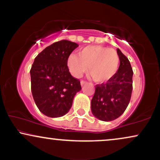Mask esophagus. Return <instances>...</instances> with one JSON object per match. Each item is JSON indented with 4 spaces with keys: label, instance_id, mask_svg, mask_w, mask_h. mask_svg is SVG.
Listing matches in <instances>:
<instances>
[{
    "label": "esophagus",
    "instance_id": "obj_1",
    "mask_svg": "<svg viewBox=\"0 0 160 160\" xmlns=\"http://www.w3.org/2000/svg\"><path fill=\"white\" fill-rule=\"evenodd\" d=\"M86 83H87L86 81H84V80L81 81V85H82V86H83V85H84V84H86Z\"/></svg>",
    "mask_w": 160,
    "mask_h": 160
}]
</instances>
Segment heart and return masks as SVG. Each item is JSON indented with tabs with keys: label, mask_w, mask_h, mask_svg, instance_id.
Here are the masks:
<instances>
[{
	"label": "heart",
	"mask_w": 160,
	"mask_h": 160,
	"mask_svg": "<svg viewBox=\"0 0 160 160\" xmlns=\"http://www.w3.org/2000/svg\"><path fill=\"white\" fill-rule=\"evenodd\" d=\"M119 56L113 49L101 46H88L76 54H71L67 60L71 73L80 77L88 67V73L96 82L110 80L117 73L119 66Z\"/></svg>",
	"instance_id": "heart-1"
}]
</instances>
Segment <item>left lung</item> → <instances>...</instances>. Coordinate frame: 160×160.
Listing matches in <instances>:
<instances>
[{
	"label": "left lung",
	"instance_id": "obj_1",
	"mask_svg": "<svg viewBox=\"0 0 160 160\" xmlns=\"http://www.w3.org/2000/svg\"><path fill=\"white\" fill-rule=\"evenodd\" d=\"M120 65L117 73L106 84H97L91 100L92 114L104 122L119 118L130 102L132 90L133 71L128 58L117 49Z\"/></svg>",
	"mask_w": 160,
	"mask_h": 160
}]
</instances>
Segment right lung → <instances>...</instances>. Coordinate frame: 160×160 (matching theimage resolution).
Wrapping results in <instances>:
<instances>
[{
	"mask_svg": "<svg viewBox=\"0 0 160 160\" xmlns=\"http://www.w3.org/2000/svg\"><path fill=\"white\" fill-rule=\"evenodd\" d=\"M78 45L62 40L45 48L35 58L30 69L31 91L39 111L49 117L64 116L72 106L74 96L82 89L73 78L67 60Z\"/></svg>",
	"mask_w": 160,
	"mask_h": 160,
	"instance_id": "add662e5",
	"label": "right lung"
}]
</instances>
